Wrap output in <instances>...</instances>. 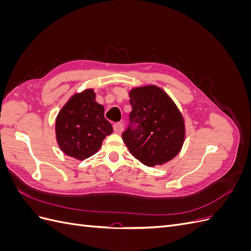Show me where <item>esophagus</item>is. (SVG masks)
I'll use <instances>...</instances> for the list:
<instances>
[{
  "label": "esophagus",
  "instance_id": "obj_1",
  "mask_svg": "<svg viewBox=\"0 0 251 251\" xmlns=\"http://www.w3.org/2000/svg\"><path fill=\"white\" fill-rule=\"evenodd\" d=\"M113 128H114V132L117 133V134H120L121 132L124 131V125L121 123H116V124H114Z\"/></svg>",
  "mask_w": 251,
  "mask_h": 251
}]
</instances>
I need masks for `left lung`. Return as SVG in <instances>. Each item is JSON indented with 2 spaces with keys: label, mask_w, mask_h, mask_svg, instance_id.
Here are the masks:
<instances>
[{
  "label": "left lung",
  "mask_w": 251,
  "mask_h": 251,
  "mask_svg": "<svg viewBox=\"0 0 251 251\" xmlns=\"http://www.w3.org/2000/svg\"><path fill=\"white\" fill-rule=\"evenodd\" d=\"M131 123L123 140L130 153L147 166L162 165L176 157L185 140V123L177 104L155 85L130 90Z\"/></svg>",
  "instance_id": "left-lung-1"
}]
</instances>
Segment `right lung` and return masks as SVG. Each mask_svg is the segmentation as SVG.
Wrapping results in <instances>:
<instances>
[{"label": "right lung", "mask_w": 251, "mask_h": 251, "mask_svg": "<svg viewBox=\"0 0 251 251\" xmlns=\"http://www.w3.org/2000/svg\"><path fill=\"white\" fill-rule=\"evenodd\" d=\"M93 89L73 94L55 119V137L64 154L76 160L96 154L113 127L104 118V108L96 100Z\"/></svg>", "instance_id": "1"}]
</instances>
